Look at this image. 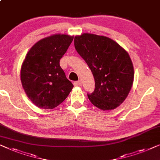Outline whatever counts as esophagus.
Returning a JSON list of instances; mask_svg holds the SVG:
<instances>
[{
    "label": "esophagus",
    "mask_w": 160,
    "mask_h": 160,
    "mask_svg": "<svg viewBox=\"0 0 160 160\" xmlns=\"http://www.w3.org/2000/svg\"><path fill=\"white\" fill-rule=\"evenodd\" d=\"M74 85H75V86H81V85H82V82H81L80 80L76 81V82H74Z\"/></svg>",
    "instance_id": "esophagus-1"
}]
</instances>
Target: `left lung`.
Returning a JSON list of instances; mask_svg holds the SVG:
<instances>
[{"mask_svg": "<svg viewBox=\"0 0 160 160\" xmlns=\"http://www.w3.org/2000/svg\"><path fill=\"white\" fill-rule=\"evenodd\" d=\"M75 47L95 80L90 102L103 111L116 109L128 96L134 79L128 53L111 38L91 33L75 37Z\"/></svg>", "mask_w": 160, "mask_h": 160, "instance_id": "8db88e82", "label": "left lung"}]
</instances>
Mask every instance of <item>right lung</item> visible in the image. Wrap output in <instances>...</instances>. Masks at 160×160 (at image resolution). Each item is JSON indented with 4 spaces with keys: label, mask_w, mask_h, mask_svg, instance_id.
I'll return each instance as SVG.
<instances>
[{
    "label": "right lung",
    "mask_w": 160,
    "mask_h": 160,
    "mask_svg": "<svg viewBox=\"0 0 160 160\" xmlns=\"http://www.w3.org/2000/svg\"><path fill=\"white\" fill-rule=\"evenodd\" d=\"M73 38L65 34L51 35L38 41L27 53L20 78L26 95L38 107L53 109L72 90L59 62Z\"/></svg>",
    "instance_id": "add662e5"
}]
</instances>
